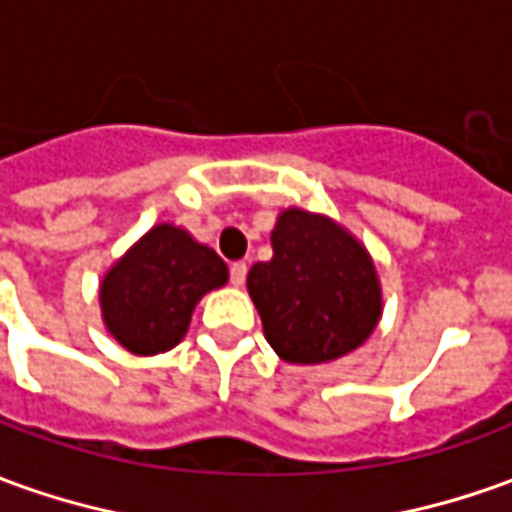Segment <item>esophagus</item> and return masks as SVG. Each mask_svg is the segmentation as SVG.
I'll use <instances>...</instances> for the list:
<instances>
[{
  "instance_id": "obj_1",
  "label": "esophagus",
  "mask_w": 512,
  "mask_h": 512,
  "mask_svg": "<svg viewBox=\"0 0 512 512\" xmlns=\"http://www.w3.org/2000/svg\"><path fill=\"white\" fill-rule=\"evenodd\" d=\"M245 276H248V264L245 262L231 264V284H234V287H242V284H245Z\"/></svg>"
}]
</instances>
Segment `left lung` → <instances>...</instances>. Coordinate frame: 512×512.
<instances>
[{
    "label": "left lung",
    "instance_id": "8db88e82",
    "mask_svg": "<svg viewBox=\"0 0 512 512\" xmlns=\"http://www.w3.org/2000/svg\"><path fill=\"white\" fill-rule=\"evenodd\" d=\"M273 259L256 262L248 292L264 337L290 365L340 359L382 317V281L368 248L337 220L290 206L270 234Z\"/></svg>",
    "mask_w": 512,
    "mask_h": 512
}]
</instances>
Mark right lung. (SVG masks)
<instances>
[{"mask_svg": "<svg viewBox=\"0 0 512 512\" xmlns=\"http://www.w3.org/2000/svg\"><path fill=\"white\" fill-rule=\"evenodd\" d=\"M228 281V264L175 222H158L100 281L102 326L136 357L181 343L200 298Z\"/></svg>", "mask_w": 512, "mask_h": 512, "instance_id": "obj_1", "label": "right lung"}]
</instances>
